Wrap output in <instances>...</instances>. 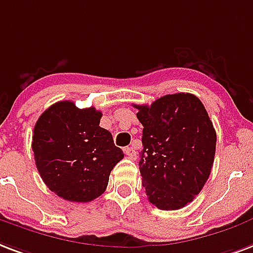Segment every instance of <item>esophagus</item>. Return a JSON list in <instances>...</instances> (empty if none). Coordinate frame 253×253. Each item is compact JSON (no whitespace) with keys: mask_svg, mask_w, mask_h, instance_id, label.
Masks as SVG:
<instances>
[{"mask_svg":"<svg viewBox=\"0 0 253 253\" xmlns=\"http://www.w3.org/2000/svg\"><path fill=\"white\" fill-rule=\"evenodd\" d=\"M123 151H125V154H126L130 159H135V158H136V151H135L132 147H125L123 148Z\"/></svg>","mask_w":253,"mask_h":253,"instance_id":"34e87169","label":"esophagus"}]
</instances>
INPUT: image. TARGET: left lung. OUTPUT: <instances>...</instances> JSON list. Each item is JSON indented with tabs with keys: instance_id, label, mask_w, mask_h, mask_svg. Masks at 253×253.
<instances>
[{
	"instance_id": "8db88e82",
	"label": "left lung",
	"mask_w": 253,
	"mask_h": 253,
	"mask_svg": "<svg viewBox=\"0 0 253 253\" xmlns=\"http://www.w3.org/2000/svg\"><path fill=\"white\" fill-rule=\"evenodd\" d=\"M143 125L139 169L150 203L172 211L191 203L211 173L216 131L194 94H169L134 105Z\"/></svg>"
}]
</instances>
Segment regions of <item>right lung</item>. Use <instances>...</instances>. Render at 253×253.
I'll use <instances>...</instances> for the list:
<instances>
[{
	"label": "right lung",
	"instance_id": "obj_1",
	"mask_svg": "<svg viewBox=\"0 0 253 253\" xmlns=\"http://www.w3.org/2000/svg\"><path fill=\"white\" fill-rule=\"evenodd\" d=\"M101 118L95 107L61 101L37 121L32 142L37 169L62 199L86 203L101 196L111 169L125 157L111 132L99 126Z\"/></svg>",
	"mask_w": 253,
	"mask_h": 253
}]
</instances>
